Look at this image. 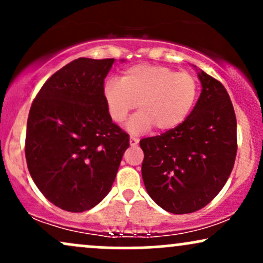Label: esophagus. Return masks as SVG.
<instances>
[{"label": "esophagus", "mask_w": 263, "mask_h": 263, "mask_svg": "<svg viewBox=\"0 0 263 263\" xmlns=\"http://www.w3.org/2000/svg\"><path fill=\"white\" fill-rule=\"evenodd\" d=\"M138 138L137 137H134V136H131V137H129V144H131L132 147H136L138 144Z\"/></svg>", "instance_id": "1"}]
</instances>
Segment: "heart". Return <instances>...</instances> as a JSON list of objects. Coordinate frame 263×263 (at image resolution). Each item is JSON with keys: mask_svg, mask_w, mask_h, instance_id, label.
Instances as JSON below:
<instances>
[{"mask_svg": "<svg viewBox=\"0 0 263 263\" xmlns=\"http://www.w3.org/2000/svg\"><path fill=\"white\" fill-rule=\"evenodd\" d=\"M197 96L198 81L192 74L155 64L131 66L121 80L108 79L104 85V99L114 122L125 121L138 104L141 110L127 122L132 134L153 126L158 131L178 127L194 107Z\"/></svg>", "mask_w": 263, "mask_h": 263, "instance_id": "heart-1", "label": "heart"}]
</instances>
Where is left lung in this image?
Segmentation results:
<instances>
[{"label":"left lung","instance_id":"1","mask_svg":"<svg viewBox=\"0 0 263 263\" xmlns=\"http://www.w3.org/2000/svg\"><path fill=\"white\" fill-rule=\"evenodd\" d=\"M199 100L183 123L161 136L142 138V178L159 206L173 214L200 210L230 177L237 152L236 116L228 91L199 73Z\"/></svg>","mask_w":263,"mask_h":263}]
</instances>
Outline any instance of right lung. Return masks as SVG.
<instances>
[{
  "label": "right lung",
  "instance_id": "add662e5",
  "mask_svg": "<svg viewBox=\"0 0 263 263\" xmlns=\"http://www.w3.org/2000/svg\"><path fill=\"white\" fill-rule=\"evenodd\" d=\"M112 64V58L73 60L45 81L29 110L28 171L42 194L70 213L91 209L106 197L129 146L104 99Z\"/></svg>",
  "mask_w": 263,
  "mask_h": 263
}]
</instances>
